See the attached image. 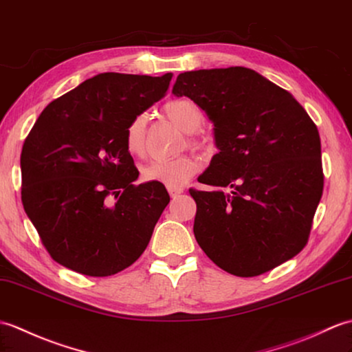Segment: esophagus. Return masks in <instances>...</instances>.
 Masks as SVG:
<instances>
[{
  "label": "esophagus",
  "instance_id": "1",
  "mask_svg": "<svg viewBox=\"0 0 352 352\" xmlns=\"http://www.w3.org/2000/svg\"><path fill=\"white\" fill-rule=\"evenodd\" d=\"M169 195H170V198L173 199H175L177 196L179 195V193H183V187H169Z\"/></svg>",
  "mask_w": 352,
  "mask_h": 352
}]
</instances>
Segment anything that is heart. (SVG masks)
I'll return each mask as SVG.
<instances>
[{
	"label": "heart",
	"instance_id": "heart-1",
	"mask_svg": "<svg viewBox=\"0 0 352 352\" xmlns=\"http://www.w3.org/2000/svg\"><path fill=\"white\" fill-rule=\"evenodd\" d=\"M165 116L186 133H195L202 127L206 116L192 99L182 97L168 102L163 106ZM124 142L132 156H142L146 148V117L144 113L133 117L126 127ZM192 146H201L202 141L196 136H189ZM198 173V162L190 156H179L174 159L151 160L142 168L145 182H159L168 187H179L187 179Z\"/></svg>",
	"mask_w": 352,
	"mask_h": 352
}]
</instances>
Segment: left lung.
<instances>
[{
	"mask_svg": "<svg viewBox=\"0 0 352 352\" xmlns=\"http://www.w3.org/2000/svg\"><path fill=\"white\" fill-rule=\"evenodd\" d=\"M206 111L219 153L190 189L193 232L225 272L253 277L294 258L307 244L324 174L321 139L303 106L246 67L179 73L173 88Z\"/></svg>",
	"mask_w": 352,
	"mask_h": 352,
	"instance_id": "1",
	"label": "left lung"
}]
</instances>
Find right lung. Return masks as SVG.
<instances>
[{
  "label": "right lung",
  "mask_w": 352,
  "mask_h": 352,
  "mask_svg": "<svg viewBox=\"0 0 352 352\" xmlns=\"http://www.w3.org/2000/svg\"><path fill=\"white\" fill-rule=\"evenodd\" d=\"M163 76L100 73L49 103L21 153L22 204L45 249L73 272L104 277L132 265L169 204L165 186H136L126 148L133 117L166 94Z\"/></svg>",
  "instance_id": "add662e5"
}]
</instances>
